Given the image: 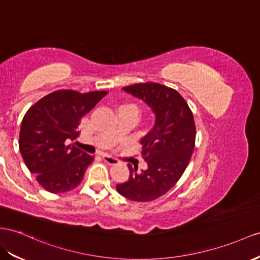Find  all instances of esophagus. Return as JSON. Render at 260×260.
<instances>
[{
	"label": "esophagus",
	"instance_id": "34e87169",
	"mask_svg": "<svg viewBox=\"0 0 260 260\" xmlns=\"http://www.w3.org/2000/svg\"><path fill=\"white\" fill-rule=\"evenodd\" d=\"M102 159H103V160H104L106 164H109V165H116V164H118L117 159L113 158V157H111V156H108V155H103V156H102Z\"/></svg>",
	"mask_w": 260,
	"mask_h": 260
}]
</instances>
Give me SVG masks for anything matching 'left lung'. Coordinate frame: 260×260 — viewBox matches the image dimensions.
Here are the masks:
<instances>
[{
	"label": "left lung",
	"instance_id": "1",
	"mask_svg": "<svg viewBox=\"0 0 260 260\" xmlns=\"http://www.w3.org/2000/svg\"><path fill=\"white\" fill-rule=\"evenodd\" d=\"M122 90L148 105L155 123L141 138L147 169L137 171L128 164V180L116 184V190L132 201H152L174 187L187 168L194 149L193 115L185 100L168 86L148 82Z\"/></svg>",
	"mask_w": 260,
	"mask_h": 260
}]
</instances>
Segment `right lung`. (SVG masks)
<instances>
[{
	"mask_svg": "<svg viewBox=\"0 0 260 260\" xmlns=\"http://www.w3.org/2000/svg\"><path fill=\"white\" fill-rule=\"evenodd\" d=\"M105 95V91L58 90L39 100L25 114L19 151L44 189L63 193L82 181L93 157L72 143L79 137L80 118Z\"/></svg>",
	"mask_w": 260,
	"mask_h": 260,
	"instance_id": "1",
	"label": "right lung"
}]
</instances>
